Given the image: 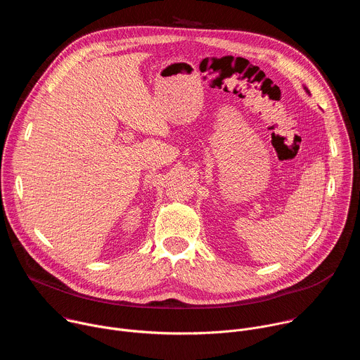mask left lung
Wrapping results in <instances>:
<instances>
[{"label": "left lung", "instance_id": "left-lung-1", "mask_svg": "<svg viewBox=\"0 0 360 360\" xmlns=\"http://www.w3.org/2000/svg\"><path fill=\"white\" fill-rule=\"evenodd\" d=\"M306 91H307V89H306Z\"/></svg>", "mask_w": 360, "mask_h": 360}]
</instances>
